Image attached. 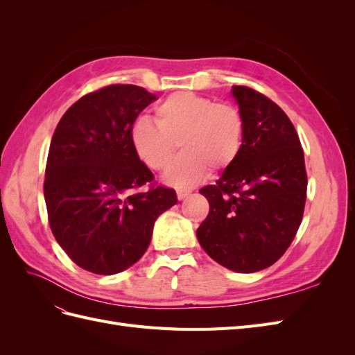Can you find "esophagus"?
Masks as SVG:
<instances>
[{"instance_id":"esophagus-1","label":"esophagus","mask_w":355,"mask_h":355,"mask_svg":"<svg viewBox=\"0 0 355 355\" xmlns=\"http://www.w3.org/2000/svg\"><path fill=\"white\" fill-rule=\"evenodd\" d=\"M176 194H178L179 200H184V198H187L191 194V191L189 189H178Z\"/></svg>"}]
</instances>
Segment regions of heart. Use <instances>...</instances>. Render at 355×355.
I'll list each match as a JSON object with an SVG mask.
<instances>
[{
    "instance_id": "obj_1",
    "label": "heart",
    "mask_w": 355,
    "mask_h": 355,
    "mask_svg": "<svg viewBox=\"0 0 355 355\" xmlns=\"http://www.w3.org/2000/svg\"><path fill=\"white\" fill-rule=\"evenodd\" d=\"M155 121L139 118L130 132L132 145L149 168L161 171L170 164L180 144L184 153L164 176L170 185H196L209 168L214 173L227 170L240 155L244 118L231 103L178 92L157 106Z\"/></svg>"
}]
</instances>
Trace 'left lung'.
I'll return each mask as SVG.
<instances>
[{"label":"left lung","instance_id":"1","mask_svg":"<svg viewBox=\"0 0 355 355\" xmlns=\"http://www.w3.org/2000/svg\"><path fill=\"white\" fill-rule=\"evenodd\" d=\"M244 118L243 146L214 185L200 189L209 214L198 243L222 266L256 272L275 263L292 244L306 200L304 149L286 112L265 94L234 85Z\"/></svg>","mask_w":355,"mask_h":355}]
</instances>
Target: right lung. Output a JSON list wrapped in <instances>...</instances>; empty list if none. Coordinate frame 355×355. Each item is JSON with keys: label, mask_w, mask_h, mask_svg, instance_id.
Here are the masks:
<instances>
[{"label": "right lung", "mask_w": 355, "mask_h": 355, "mask_svg": "<svg viewBox=\"0 0 355 355\" xmlns=\"http://www.w3.org/2000/svg\"><path fill=\"white\" fill-rule=\"evenodd\" d=\"M155 99L139 85H105L75 102L53 133L44 179L49 223L85 271L112 275L136 263L157 218L178 202L175 189L154 182L130 139L137 115Z\"/></svg>", "instance_id": "add662e5"}]
</instances>
